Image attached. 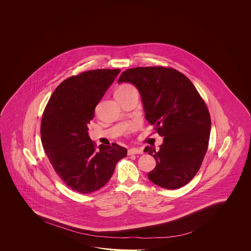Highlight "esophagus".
Here are the masks:
<instances>
[{
    "label": "esophagus",
    "instance_id": "34e87169",
    "mask_svg": "<svg viewBox=\"0 0 251 251\" xmlns=\"http://www.w3.org/2000/svg\"><path fill=\"white\" fill-rule=\"evenodd\" d=\"M141 153H143V151L137 148H131L128 150L127 151L128 155L141 154Z\"/></svg>",
    "mask_w": 251,
    "mask_h": 251
}]
</instances>
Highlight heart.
Returning <instances> with one entry per match:
<instances>
[{"label":"heart","instance_id":"heart-1","mask_svg":"<svg viewBox=\"0 0 251 251\" xmlns=\"http://www.w3.org/2000/svg\"><path fill=\"white\" fill-rule=\"evenodd\" d=\"M132 89H134L133 86L130 85V84H124L118 88V91H128V90H132Z\"/></svg>","mask_w":251,"mask_h":251}]
</instances>
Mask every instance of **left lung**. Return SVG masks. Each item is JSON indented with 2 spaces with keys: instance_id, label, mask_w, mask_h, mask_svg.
Wrapping results in <instances>:
<instances>
[{
  "instance_id": "obj_1",
  "label": "left lung",
  "mask_w": 251,
  "mask_h": 251,
  "mask_svg": "<svg viewBox=\"0 0 251 251\" xmlns=\"http://www.w3.org/2000/svg\"><path fill=\"white\" fill-rule=\"evenodd\" d=\"M121 82L137 88L146 120L163 137L160 149H144L157 162L148 174L150 180L167 189L187 185L208 147L211 118L203 99L185 75L162 66L126 70L118 79Z\"/></svg>"
}]
</instances>
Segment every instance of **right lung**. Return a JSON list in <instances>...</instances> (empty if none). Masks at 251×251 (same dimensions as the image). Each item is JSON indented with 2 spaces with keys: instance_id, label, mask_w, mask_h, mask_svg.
<instances>
[{
  "instance_id": "1",
  "label": "right lung",
  "mask_w": 251,
  "mask_h": 251,
  "mask_svg": "<svg viewBox=\"0 0 251 251\" xmlns=\"http://www.w3.org/2000/svg\"><path fill=\"white\" fill-rule=\"evenodd\" d=\"M120 70L98 69L72 76L54 90L41 121L43 148L67 187L81 194L101 188L127 154L117 144L96 145L88 133L100 101Z\"/></svg>"
}]
</instances>
